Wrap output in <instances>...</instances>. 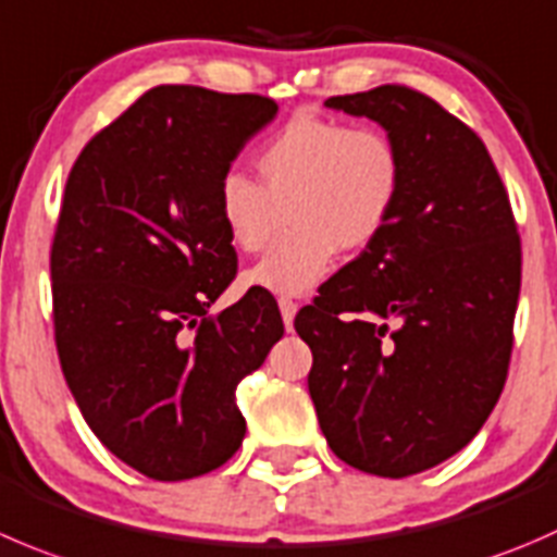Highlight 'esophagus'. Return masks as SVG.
I'll return each instance as SVG.
<instances>
[{
	"label": "esophagus",
	"mask_w": 557,
	"mask_h": 557,
	"mask_svg": "<svg viewBox=\"0 0 557 557\" xmlns=\"http://www.w3.org/2000/svg\"><path fill=\"white\" fill-rule=\"evenodd\" d=\"M296 310H299V305H296L294 299H288V296H283V299H280V315H283V323H285V329H294V318H296Z\"/></svg>",
	"instance_id": "obj_1"
}]
</instances>
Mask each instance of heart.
Listing matches in <instances>:
<instances>
[{
	"mask_svg": "<svg viewBox=\"0 0 557 557\" xmlns=\"http://www.w3.org/2000/svg\"><path fill=\"white\" fill-rule=\"evenodd\" d=\"M263 185L228 171L218 185V218L231 245L261 252L283 212L294 234L247 272L252 288L305 296L332 272L337 250L356 252L381 236L403 193V158L383 129L296 113L258 152Z\"/></svg>",
	"mask_w": 557,
	"mask_h": 557,
	"instance_id": "b5f03b06",
	"label": "heart"
}]
</instances>
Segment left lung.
Instances as JSON below:
<instances>
[{
  "instance_id": "1",
  "label": "left lung",
  "mask_w": 557,
  "mask_h": 557,
  "mask_svg": "<svg viewBox=\"0 0 557 557\" xmlns=\"http://www.w3.org/2000/svg\"><path fill=\"white\" fill-rule=\"evenodd\" d=\"M381 124L403 158L386 228L296 315L334 455L403 479L468 446L493 413L511 356L520 236L476 133L408 86L329 97Z\"/></svg>"
}]
</instances>
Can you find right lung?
Returning a JSON list of instances; mask_svg holds the SVG:
<instances>
[{
	"instance_id": "add662e5",
	"label": "right lung",
	"mask_w": 557,
	"mask_h": 557,
	"mask_svg": "<svg viewBox=\"0 0 557 557\" xmlns=\"http://www.w3.org/2000/svg\"><path fill=\"white\" fill-rule=\"evenodd\" d=\"M274 116L261 95L154 86L67 176L51 247L64 381L102 446L158 482L236 455V386L283 337L258 296L207 315L236 274L218 185Z\"/></svg>"
}]
</instances>
